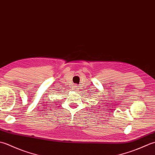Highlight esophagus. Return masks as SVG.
Segmentation results:
<instances>
[{"label":"esophagus","instance_id":"obj_1","mask_svg":"<svg viewBox=\"0 0 155 155\" xmlns=\"http://www.w3.org/2000/svg\"><path fill=\"white\" fill-rule=\"evenodd\" d=\"M74 90L75 91H78L77 89H78V87H77V86H74Z\"/></svg>","mask_w":155,"mask_h":155}]
</instances>
